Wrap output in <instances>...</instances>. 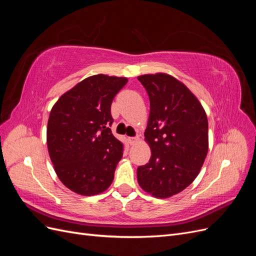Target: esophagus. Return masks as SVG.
<instances>
[{
	"mask_svg": "<svg viewBox=\"0 0 256 256\" xmlns=\"http://www.w3.org/2000/svg\"><path fill=\"white\" fill-rule=\"evenodd\" d=\"M129 142H130V144H131V145H134V144H136V143L140 142V138H138V136H136V138H129Z\"/></svg>",
	"mask_w": 256,
	"mask_h": 256,
	"instance_id": "obj_1",
	"label": "esophagus"
}]
</instances>
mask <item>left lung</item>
Segmentation results:
<instances>
[{
    "label": "left lung",
    "mask_w": 256,
    "mask_h": 256,
    "mask_svg": "<svg viewBox=\"0 0 256 256\" xmlns=\"http://www.w3.org/2000/svg\"><path fill=\"white\" fill-rule=\"evenodd\" d=\"M150 97L145 142L148 164L138 168L140 187L157 198L184 190L202 168L208 152V120L196 96L173 76L157 72L138 76Z\"/></svg>",
    "instance_id": "obj_1"
}]
</instances>
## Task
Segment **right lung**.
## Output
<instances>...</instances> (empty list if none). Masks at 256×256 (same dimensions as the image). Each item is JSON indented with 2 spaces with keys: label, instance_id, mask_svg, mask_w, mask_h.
I'll use <instances>...</instances> for the list:
<instances>
[{
  "label": "right lung",
  "instance_id": "1",
  "mask_svg": "<svg viewBox=\"0 0 256 256\" xmlns=\"http://www.w3.org/2000/svg\"><path fill=\"white\" fill-rule=\"evenodd\" d=\"M127 82L125 76H90L52 106L47 126L49 156L60 180L80 196L102 193L114 180L122 144L110 129L111 104Z\"/></svg>",
  "mask_w": 256,
  "mask_h": 256
}]
</instances>
